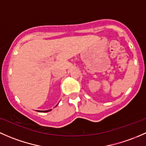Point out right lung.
Returning <instances> with one entry per match:
<instances>
[{"label":"right lung","instance_id":"obj_1","mask_svg":"<svg viewBox=\"0 0 146 146\" xmlns=\"http://www.w3.org/2000/svg\"><path fill=\"white\" fill-rule=\"evenodd\" d=\"M58 105H57V106H58ZM50 110H37V111H38V112H49V111H50Z\"/></svg>","mask_w":146,"mask_h":146}]
</instances>
